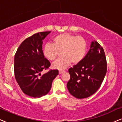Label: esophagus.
<instances>
[{
    "instance_id": "esophagus-1",
    "label": "esophagus",
    "mask_w": 122,
    "mask_h": 122,
    "mask_svg": "<svg viewBox=\"0 0 122 122\" xmlns=\"http://www.w3.org/2000/svg\"><path fill=\"white\" fill-rule=\"evenodd\" d=\"M64 72H65L64 71H59V72H58V73H59V74H62Z\"/></svg>"
}]
</instances>
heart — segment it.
<instances>
[{
	"label": "heart",
	"mask_w": 122,
	"mask_h": 122,
	"mask_svg": "<svg viewBox=\"0 0 122 122\" xmlns=\"http://www.w3.org/2000/svg\"><path fill=\"white\" fill-rule=\"evenodd\" d=\"M53 44L47 43L43 48V55L47 59L53 61L62 52V57L52 64L53 69L64 70L71 62L74 65L79 64L86 52L87 43L85 39L69 33L60 34L54 37Z\"/></svg>",
	"instance_id": "b5f03b06"
}]
</instances>
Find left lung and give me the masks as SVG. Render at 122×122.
<instances>
[{"mask_svg":"<svg viewBox=\"0 0 122 122\" xmlns=\"http://www.w3.org/2000/svg\"><path fill=\"white\" fill-rule=\"evenodd\" d=\"M70 79L67 83L69 92L77 99L91 96L99 89L107 73V60L102 47L97 41L81 62L69 69Z\"/></svg>","mask_w":122,"mask_h":122,"instance_id":"1","label":"left lung"}]
</instances>
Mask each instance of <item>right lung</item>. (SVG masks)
Segmentation results:
<instances>
[{
    "label": "right lung",
    "instance_id": "add662e5",
    "mask_svg": "<svg viewBox=\"0 0 122 122\" xmlns=\"http://www.w3.org/2000/svg\"><path fill=\"white\" fill-rule=\"evenodd\" d=\"M50 31L37 33L26 38L21 43L14 56V75L23 92L33 98L46 95L51 88L52 82L58 74L57 70L48 69L50 62L45 58L42 51L43 41Z\"/></svg>",
    "mask_w": 122,
    "mask_h": 122
}]
</instances>
